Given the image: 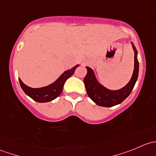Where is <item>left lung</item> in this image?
I'll use <instances>...</instances> for the list:
<instances>
[{
	"instance_id": "8db88e82",
	"label": "left lung",
	"mask_w": 156,
	"mask_h": 156,
	"mask_svg": "<svg viewBox=\"0 0 156 156\" xmlns=\"http://www.w3.org/2000/svg\"><path fill=\"white\" fill-rule=\"evenodd\" d=\"M134 52V69L131 78L125 87L119 90H109L100 84L96 77L94 70L86 66L87 73L84 78L86 90L90 98L97 105L104 107H112L120 104L130 95L134 87L139 73V62L137 59V50L130 42Z\"/></svg>"
}]
</instances>
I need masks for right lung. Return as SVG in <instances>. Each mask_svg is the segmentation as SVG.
<instances>
[{
    "mask_svg": "<svg viewBox=\"0 0 156 156\" xmlns=\"http://www.w3.org/2000/svg\"><path fill=\"white\" fill-rule=\"evenodd\" d=\"M78 66H79V65L75 66L72 69L65 71L54 82L43 87H30L25 84L20 78H19V81L22 89L26 93V95L37 103H47L52 101L60 95L66 81L73 75L75 69Z\"/></svg>",
    "mask_w": 156,
    "mask_h": 156,
    "instance_id": "right-lung-1",
    "label": "right lung"
}]
</instances>
